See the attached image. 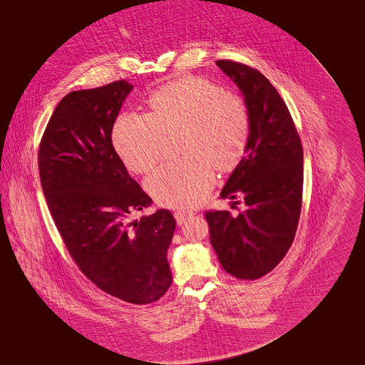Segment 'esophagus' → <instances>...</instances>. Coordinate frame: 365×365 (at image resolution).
<instances>
[{
    "label": "esophagus",
    "mask_w": 365,
    "mask_h": 365,
    "mask_svg": "<svg viewBox=\"0 0 365 365\" xmlns=\"http://www.w3.org/2000/svg\"><path fill=\"white\" fill-rule=\"evenodd\" d=\"M190 216H192V215L187 213V212H175V219L178 220L179 225H183Z\"/></svg>",
    "instance_id": "34e87169"
}]
</instances>
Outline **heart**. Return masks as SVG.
<instances>
[{
    "instance_id": "1",
    "label": "heart",
    "mask_w": 365,
    "mask_h": 365,
    "mask_svg": "<svg viewBox=\"0 0 365 365\" xmlns=\"http://www.w3.org/2000/svg\"><path fill=\"white\" fill-rule=\"evenodd\" d=\"M149 113H124L113 125V146L128 170L148 173L163 153V133L182 128L179 160L157 168L146 189L160 205L201 204L220 173L235 170L250 139V113L240 96L197 75H183L152 91Z\"/></svg>"
}]
</instances>
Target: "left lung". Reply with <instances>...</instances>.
<instances>
[{
  "instance_id": "obj_1",
  "label": "left lung",
  "mask_w": 365,
  "mask_h": 365,
  "mask_svg": "<svg viewBox=\"0 0 365 365\" xmlns=\"http://www.w3.org/2000/svg\"><path fill=\"white\" fill-rule=\"evenodd\" d=\"M216 65L244 94L250 139L220 192L222 198H242L247 207L237 216L205 212L210 242L229 275L257 279L269 274L293 244L302 210L303 149L289 108L262 72L234 61Z\"/></svg>"
}]
</instances>
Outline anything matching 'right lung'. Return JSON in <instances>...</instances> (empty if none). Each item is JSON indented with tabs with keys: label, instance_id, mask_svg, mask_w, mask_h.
<instances>
[{
	"label": "right lung",
	"instance_id": "add662e5",
	"mask_svg": "<svg viewBox=\"0 0 365 365\" xmlns=\"http://www.w3.org/2000/svg\"><path fill=\"white\" fill-rule=\"evenodd\" d=\"M131 88L118 80L66 94L44 130L38 170L50 215L80 271L113 297L148 304L171 285L167 250L176 220L168 210L128 220L152 202L112 145Z\"/></svg>",
	"mask_w": 365,
	"mask_h": 365
}]
</instances>
